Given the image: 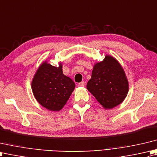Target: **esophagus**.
<instances>
[{
  "label": "esophagus",
  "instance_id": "34e87169",
  "mask_svg": "<svg viewBox=\"0 0 157 157\" xmlns=\"http://www.w3.org/2000/svg\"><path fill=\"white\" fill-rule=\"evenodd\" d=\"M85 85V81H82L81 82H79L78 85L79 86V87H84Z\"/></svg>",
  "mask_w": 157,
  "mask_h": 157
}]
</instances>
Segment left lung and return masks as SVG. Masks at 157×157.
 <instances>
[{
	"label": "left lung",
	"mask_w": 157,
	"mask_h": 157,
	"mask_svg": "<svg viewBox=\"0 0 157 157\" xmlns=\"http://www.w3.org/2000/svg\"><path fill=\"white\" fill-rule=\"evenodd\" d=\"M87 88L102 106L111 109L122 103L129 91V83L122 66L110 56L94 66Z\"/></svg>",
	"instance_id": "1"
}]
</instances>
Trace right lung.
Returning <instances> with one entry per match:
<instances>
[{"label": "right lung", "mask_w": 157, "mask_h": 157, "mask_svg": "<svg viewBox=\"0 0 157 157\" xmlns=\"http://www.w3.org/2000/svg\"><path fill=\"white\" fill-rule=\"evenodd\" d=\"M75 88L72 80L63 74L62 63L56 67L43 62L32 82V89L37 101L52 111L62 109Z\"/></svg>", "instance_id": "1"}]
</instances>
